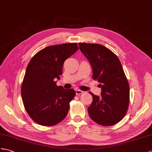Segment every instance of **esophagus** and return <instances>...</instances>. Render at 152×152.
I'll return each mask as SVG.
<instances>
[{"label": "esophagus", "mask_w": 152, "mask_h": 152, "mask_svg": "<svg viewBox=\"0 0 152 152\" xmlns=\"http://www.w3.org/2000/svg\"><path fill=\"white\" fill-rule=\"evenodd\" d=\"M83 93H84V91H82V90H76V94L77 95H80V94H82Z\"/></svg>", "instance_id": "obj_1"}]
</instances>
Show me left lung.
<instances>
[{
    "label": "left lung",
    "instance_id": "left-lung-1",
    "mask_svg": "<svg viewBox=\"0 0 152 152\" xmlns=\"http://www.w3.org/2000/svg\"><path fill=\"white\" fill-rule=\"evenodd\" d=\"M79 48L93 69L101 96L90 94L93 101L88 107L89 116L97 124L112 126L120 122L127 112L129 86L119 58L112 51L98 44L79 43Z\"/></svg>",
    "mask_w": 152,
    "mask_h": 152
}]
</instances>
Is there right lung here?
<instances>
[{
  "label": "right lung",
  "instance_id": "add662e5",
  "mask_svg": "<svg viewBox=\"0 0 152 152\" xmlns=\"http://www.w3.org/2000/svg\"><path fill=\"white\" fill-rule=\"evenodd\" d=\"M78 49L77 43L50 46L29 61L22 83L21 96L26 110L36 123L51 126L67 115L75 91L57 86L55 79H60L64 61Z\"/></svg>",
  "mask_w": 152,
  "mask_h": 152
}]
</instances>
